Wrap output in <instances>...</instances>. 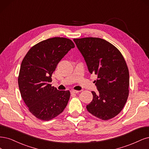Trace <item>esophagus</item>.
<instances>
[{
  "mask_svg": "<svg viewBox=\"0 0 149 149\" xmlns=\"http://www.w3.org/2000/svg\"><path fill=\"white\" fill-rule=\"evenodd\" d=\"M70 93H72V94H77V93H79V91H77V90H71L70 91Z\"/></svg>",
  "mask_w": 149,
  "mask_h": 149,
  "instance_id": "34e87169",
  "label": "esophagus"
}]
</instances>
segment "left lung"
<instances>
[{
    "mask_svg": "<svg viewBox=\"0 0 149 149\" xmlns=\"http://www.w3.org/2000/svg\"><path fill=\"white\" fill-rule=\"evenodd\" d=\"M89 72L97 75L95 80L98 93L92 91L93 100L87 111L103 120L115 117L123 109L129 95V74L120 51L99 38L74 39Z\"/></svg>",
    "mask_w": 149,
    "mask_h": 149,
    "instance_id": "1",
    "label": "left lung"
}]
</instances>
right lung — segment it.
Listing matches in <instances>:
<instances>
[{
	"label": "right lung",
	"instance_id": "right-lung-1",
	"mask_svg": "<svg viewBox=\"0 0 149 149\" xmlns=\"http://www.w3.org/2000/svg\"><path fill=\"white\" fill-rule=\"evenodd\" d=\"M74 47L68 38H49L33 46L23 58L18 87L24 102L37 118L49 121L68 104L70 92L52 87L51 77L60 61Z\"/></svg>",
	"mask_w": 149,
	"mask_h": 149
}]
</instances>
